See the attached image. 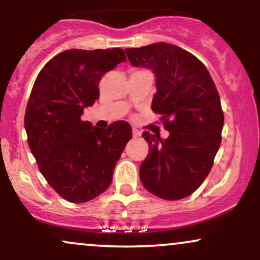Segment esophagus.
Returning <instances> with one entry per match:
<instances>
[{
	"label": "esophagus",
	"mask_w": 260,
	"mask_h": 260,
	"mask_svg": "<svg viewBox=\"0 0 260 260\" xmlns=\"http://www.w3.org/2000/svg\"><path fill=\"white\" fill-rule=\"evenodd\" d=\"M132 133H133V137L134 138H138V137H140V131H138V129H136V128H133V131H132Z\"/></svg>",
	"instance_id": "34e87169"
}]
</instances>
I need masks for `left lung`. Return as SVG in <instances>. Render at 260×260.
<instances>
[{
    "label": "left lung",
    "mask_w": 260,
    "mask_h": 260,
    "mask_svg": "<svg viewBox=\"0 0 260 260\" xmlns=\"http://www.w3.org/2000/svg\"><path fill=\"white\" fill-rule=\"evenodd\" d=\"M134 67L155 74L151 109L162 115L166 139L144 132L149 154L139 169L145 189L166 201L186 198L207 178L221 143L223 113L205 66L176 45L124 50Z\"/></svg>",
    "instance_id": "left-lung-1"
}]
</instances>
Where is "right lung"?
Listing matches in <instances>:
<instances>
[{
    "instance_id": "add662e5",
    "label": "right lung",
    "mask_w": 260,
    "mask_h": 260,
    "mask_svg": "<svg viewBox=\"0 0 260 260\" xmlns=\"http://www.w3.org/2000/svg\"><path fill=\"white\" fill-rule=\"evenodd\" d=\"M126 62L123 50H66L39 73L26 106L28 144L45 180L62 198L85 203L105 192L113 170L132 138L124 121L107 129L82 121L99 99V82Z\"/></svg>"
}]
</instances>
